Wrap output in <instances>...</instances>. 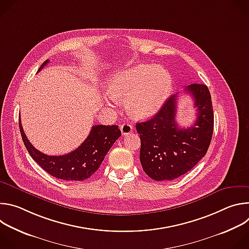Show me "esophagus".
I'll use <instances>...</instances> for the list:
<instances>
[{"label": "esophagus", "mask_w": 249, "mask_h": 249, "mask_svg": "<svg viewBox=\"0 0 249 249\" xmlns=\"http://www.w3.org/2000/svg\"><path fill=\"white\" fill-rule=\"evenodd\" d=\"M120 130L122 135L126 136V135H129L131 132H133V126L130 125L129 123H124L120 126Z\"/></svg>", "instance_id": "34e87169"}]
</instances>
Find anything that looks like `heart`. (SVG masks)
<instances>
[{
	"label": "heart",
	"mask_w": 249,
	"mask_h": 249,
	"mask_svg": "<svg viewBox=\"0 0 249 249\" xmlns=\"http://www.w3.org/2000/svg\"><path fill=\"white\" fill-rule=\"evenodd\" d=\"M171 89V78L161 67L140 64L121 71L108 84L112 98L125 101L126 109L134 118L142 119L160 110ZM109 104L113 102L108 101Z\"/></svg>",
	"instance_id": "obj_1"
}]
</instances>
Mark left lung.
<instances>
[{
	"label": "left lung",
	"mask_w": 249,
	"mask_h": 249,
	"mask_svg": "<svg viewBox=\"0 0 249 249\" xmlns=\"http://www.w3.org/2000/svg\"><path fill=\"white\" fill-rule=\"evenodd\" d=\"M194 99L197 119L191 127L177 125V97L170 96L150 120L136 124L140 134V161L157 181L173 180L191 170L205 157L214 130V112L209 89L203 84L187 86Z\"/></svg>",
	"instance_id": "1"
}]
</instances>
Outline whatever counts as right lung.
I'll return each mask as SVG.
<instances>
[{
    "instance_id": "obj_1",
    "label": "right lung",
    "mask_w": 249,
    "mask_h": 249,
    "mask_svg": "<svg viewBox=\"0 0 249 249\" xmlns=\"http://www.w3.org/2000/svg\"><path fill=\"white\" fill-rule=\"evenodd\" d=\"M49 61L46 60L40 71ZM19 130L24 146L31 156L47 173L56 178L68 181L88 179L100 166L104 157L121 136L117 125H95L83 144L73 152L63 156H47L35 149L26 138L19 119Z\"/></svg>"
}]
</instances>
